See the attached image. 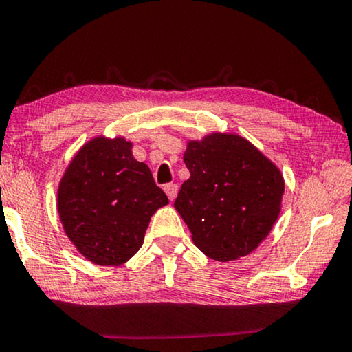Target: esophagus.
<instances>
[{"instance_id": "34e87169", "label": "esophagus", "mask_w": 352, "mask_h": 352, "mask_svg": "<svg viewBox=\"0 0 352 352\" xmlns=\"http://www.w3.org/2000/svg\"><path fill=\"white\" fill-rule=\"evenodd\" d=\"M164 191H166L167 197H169L170 201H174L177 192H178V186L175 185V183H167V185H164Z\"/></svg>"}]
</instances>
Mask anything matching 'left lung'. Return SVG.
<instances>
[{"instance_id": "obj_1", "label": "left lung", "mask_w": 352, "mask_h": 352, "mask_svg": "<svg viewBox=\"0 0 352 352\" xmlns=\"http://www.w3.org/2000/svg\"><path fill=\"white\" fill-rule=\"evenodd\" d=\"M183 161L190 178L174 207L197 249L217 261L249 255L279 217L284 195L279 169L250 142L232 133L190 142Z\"/></svg>"}]
</instances>
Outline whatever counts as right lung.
<instances>
[{
    "instance_id": "obj_1",
    "label": "right lung",
    "mask_w": 352,
    "mask_h": 352,
    "mask_svg": "<svg viewBox=\"0 0 352 352\" xmlns=\"http://www.w3.org/2000/svg\"><path fill=\"white\" fill-rule=\"evenodd\" d=\"M169 204L145 162L124 138L86 143L58 185L57 209L79 254L102 266H120L137 254L151 215Z\"/></svg>"
}]
</instances>
